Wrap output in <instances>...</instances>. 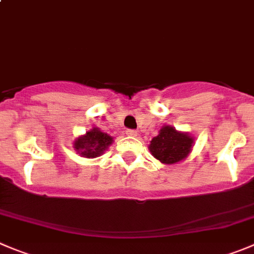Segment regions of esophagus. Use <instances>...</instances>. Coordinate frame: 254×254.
<instances>
[{"instance_id": "obj_1", "label": "esophagus", "mask_w": 254, "mask_h": 254, "mask_svg": "<svg viewBox=\"0 0 254 254\" xmlns=\"http://www.w3.org/2000/svg\"><path fill=\"white\" fill-rule=\"evenodd\" d=\"M127 135H129V136H136L138 132H136V130H127Z\"/></svg>"}]
</instances>
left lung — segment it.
<instances>
[{
	"mask_svg": "<svg viewBox=\"0 0 254 254\" xmlns=\"http://www.w3.org/2000/svg\"><path fill=\"white\" fill-rule=\"evenodd\" d=\"M193 143L194 139L188 132L178 131L175 127L165 125L159 134L151 139L149 150L154 158L164 164H175L189 155Z\"/></svg>",
	"mask_w": 254,
	"mask_h": 254,
	"instance_id": "obj_1",
	"label": "left lung"
}]
</instances>
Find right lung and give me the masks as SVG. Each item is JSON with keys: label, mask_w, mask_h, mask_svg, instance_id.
Masks as SVG:
<instances>
[{"label": "right lung", "mask_w": 254, "mask_h": 254, "mask_svg": "<svg viewBox=\"0 0 254 254\" xmlns=\"http://www.w3.org/2000/svg\"><path fill=\"white\" fill-rule=\"evenodd\" d=\"M113 143V136L101 131L99 127H92L73 141V149L84 158L100 156Z\"/></svg>", "instance_id": "obj_1"}]
</instances>
